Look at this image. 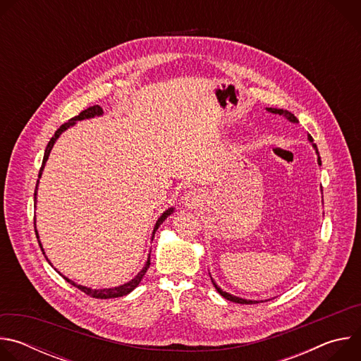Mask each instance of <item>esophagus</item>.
Returning <instances> with one entry per match:
<instances>
[{
	"label": "esophagus",
	"instance_id": "esophagus-1",
	"mask_svg": "<svg viewBox=\"0 0 361 361\" xmlns=\"http://www.w3.org/2000/svg\"><path fill=\"white\" fill-rule=\"evenodd\" d=\"M202 204V195H201V192L200 191H197V190H191V191H188L184 197H183V205L184 207H187V209H198L200 205Z\"/></svg>",
	"mask_w": 361,
	"mask_h": 361
}]
</instances>
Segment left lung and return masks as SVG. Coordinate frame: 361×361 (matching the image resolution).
<instances>
[{"mask_svg":"<svg viewBox=\"0 0 361 361\" xmlns=\"http://www.w3.org/2000/svg\"><path fill=\"white\" fill-rule=\"evenodd\" d=\"M269 111H271V113H274V114H283V116H286L290 121H293V123H297V118H295V116L294 114H291V113H288V111H284V110H279V109H267ZM308 140H310L312 142L314 141L313 140V137L312 135H308ZM314 145V148L317 149V147H316V144H313ZM319 154V152H317ZM319 164H322V160H320V156H319ZM212 281H213V279H212ZM213 284H214V287H216V290L224 297V298H227V300H230V301H234V302H238V304H254V302H259V301H251V300H244V298H240V297H235V295H231V294H228V293H226V291H223L220 287H217V284L213 281Z\"/></svg>","mask_w":361,"mask_h":361,"instance_id":"1","label":"left lung"}]
</instances>
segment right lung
<instances>
[{"label":"right lung","instance_id":"right-lung-1","mask_svg":"<svg viewBox=\"0 0 361 361\" xmlns=\"http://www.w3.org/2000/svg\"><path fill=\"white\" fill-rule=\"evenodd\" d=\"M102 114V109L99 107V106H92V107H88L87 110H84V111H81L78 116H75L74 118H71V120H68L67 123H64L57 131H56V134L53 135V138L49 140V142L47 144V148H45V152H44V160H42V166H41V169H39V174H38V178L41 177V174H42V170H44V166H45V161L48 160V156H49V151H51V148H53V145H54V142H56V140L60 137V134L63 133V131H66L70 126H73L75 121H78V120H84V118H91V117H94V116H101ZM37 188H38V181H37V185H35V191H34V201H37ZM173 213V209H170V210H167L160 219H159V221L156 223V227H154V231H152V237H154V234H156V231H157V228L160 227V224H163V221L170 216ZM34 230H35V235H37V240H38V233H37V228H35V217H34ZM38 244H39V247H41V243H39V240H38ZM41 250H42V247H41ZM42 254H44V250H42ZM148 267H149V257H148V260H147V263H145V266H144V269L137 274V277L135 279H133L130 283H127V284H123V286H120V287H114V288H104V290H91V288H87V287H82V286H77L75 283H73L71 280H68L67 277H64L63 274V277L70 283V284H73L74 287H77L78 290H81L82 293H85L87 295H90V297H92V298H99V300H107V298H116V297H121V295H126V294H128V293H131L138 284H140V281L142 280V277H144V274L147 273V270H148Z\"/></svg>","mask_w":361,"mask_h":361}]
</instances>
